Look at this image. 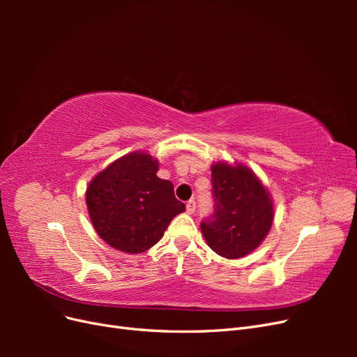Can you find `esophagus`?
Here are the masks:
<instances>
[{"label": "esophagus", "instance_id": "1", "mask_svg": "<svg viewBox=\"0 0 357 357\" xmlns=\"http://www.w3.org/2000/svg\"><path fill=\"white\" fill-rule=\"evenodd\" d=\"M195 210H197L195 201H193V199L188 201V204H186V211H188V214H193V213H195Z\"/></svg>", "mask_w": 357, "mask_h": 357}]
</instances>
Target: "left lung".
Listing matches in <instances>:
<instances>
[{"label":"left lung","instance_id":"obj_1","mask_svg":"<svg viewBox=\"0 0 357 357\" xmlns=\"http://www.w3.org/2000/svg\"><path fill=\"white\" fill-rule=\"evenodd\" d=\"M214 210L201 222V232L213 252L238 259L261 245L274 220L268 189L243 165L215 162L211 165Z\"/></svg>","mask_w":357,"mask_h":357}]
</instances>
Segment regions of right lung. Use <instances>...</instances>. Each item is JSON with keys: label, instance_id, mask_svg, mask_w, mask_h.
I'll list each match as a JSON object with an SVG mask.
<instances>
[{"label": "right lung", "instance_id": "obj_1", "mask_svg": "<svg viewBox=\"0 0 357 357\" xmlns=\"http://www.w3.org/2000/svg\"><path fill=\"white\" fill-rule=\"evenodd\" d=\"M158 159L132 152L96 174L86 189V205L101 238L125 253L153 247L185 204L174 197L169 180L156 176Z\"/></svg>", "mask_w": 357, "mask_h": 357}]
</instances>
